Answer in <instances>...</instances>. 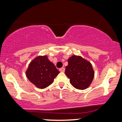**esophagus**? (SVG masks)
Instances as JSON below:
<instances>
[{"instance_id":"esophagus-1","label":"esophagus","mask_w":122,"mask_h":122,"mask_svg":"<svg viewBox=\"0 0 122 122\" xmlns=\"http://www.w3.org/2000/svg\"><path fill=\"white\" fill-rule=\"evenodd\" d=\"M59 70H60V72H65V68H64V67H63V68H60V69Z\"/></svg>"}]
</instances>
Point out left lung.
<instances>
[{
  "mask_svg": "<svg viewBox=\"0 0 122 122\" xmlns=\"http://www.w3.org/2000/svg\"><path fill=\"white\" fill-rule=\"evenodd\" d=\"M65 73L71 84L78 89H85L90 85L94 77V71L89 61L78 56H73L68 60Z\"/></svg>",
  "mask_w": 122,
  "mask_h": 122,
  "instance_id": "obj_1",
  "label": "left lung"
}]
</instances>
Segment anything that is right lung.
<instances>
[{
	"label": "right lung",
	"mask_w": 122,
	"mask_h": 122,
	"mask_svg": "<svg viewBox=\"0 0 122 122\" xmlns=\"http://www.w3.org/2000/svg\"><path fill=\"white\" fill-rule=\"evenodd\" d=\"M60 72L46 56H38L29 64L26 76L37 88L43 89L52 83Z\"/></svg>",
	"instance_id": "obj_1"
}]
</instances>
